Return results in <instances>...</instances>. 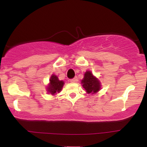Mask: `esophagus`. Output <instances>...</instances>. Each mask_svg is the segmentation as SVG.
<instances>
[{"instance_id":"1","label":"esophagus","mask_w":147,"mask_h":147,"mask_svg":"<svg viewBox=\"0 0 147 147\" xmlns=\"http://www.w3.org/2000/svg\"><path fill=\"white\" fill-rule=\"evenodd\" d=\"M77 82H78V79H77V77H75V78L70 79V82H72V83H77Z\"/></svg>"}]
</instances>
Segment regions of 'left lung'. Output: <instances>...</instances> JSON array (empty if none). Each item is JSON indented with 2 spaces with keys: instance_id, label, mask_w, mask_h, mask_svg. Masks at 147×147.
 <instances>
[{
  "instance_id": "left-lung-1",
  "label": "left lung",
  "mask_w": 147,
  "mask_h": 147,
  "mask_svg": "<svg viewBox=\"0 0 147 147\" xmlns=\"http://www.w3.org/2000/svg\"><path fill=\"white\" fill-rule=\"evenodd\" d=\"M82 84V86L88 94L96 93L101 89V84L99 79L96 78L90 71L85 72Z\"/></svg>"
}]
</instances>
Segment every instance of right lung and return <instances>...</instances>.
<instances>
[{"instance_id": "obj_1", "label": "right lung", "mask_w": 147, "mask_h": 147, "mask_svg": "<svg viewBox=\"0 0 147 147\" xmlns=\"http://www.w3.org/2000/svg\"><path fill=\"white\" fill-rule=\"evenodd\" d=\"M63 84L64 82L63 81H60L56 75H52L50 79V83L47 87V90L48 91V92L52 95L59 93L61 90Z\"/></svg>"}]
</instances>
